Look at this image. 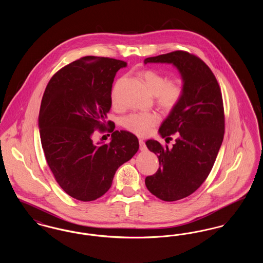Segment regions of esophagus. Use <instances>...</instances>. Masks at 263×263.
Returning a JSON list of instances; mask_svg holds the SVG:
<instances>
[{"label":"esophagus","instance_id":"34e87169","mask_svg":"<svg viewBox=\"0 0 263 263\" xmlns=\"http://www.w3.org/2000/svg\"><path fill=\"white\" fill-rule=\"evenodd\" d=\"M139 144H140V150H147V147H146V145H145V142H144L143 140H141V139H140V140H139Z\"/></svg>","mask_w":263,"mask_h":263}]
</instances>
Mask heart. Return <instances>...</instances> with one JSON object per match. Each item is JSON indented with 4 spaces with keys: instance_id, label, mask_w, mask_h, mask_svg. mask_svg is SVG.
Instances as JSON below:
<instances>
[{
    "instance_id": "heart-1",
    "label": "heart",
    "mask_w": 263,
    "mask_h": 263,
    "mask_svg": "<svg viewBox=\"0 0 263 263\" xmlns=\"http://www.w3.org/2000/svg\"><path fill=\"white\" fill-rule=\"evenodd\" d=\"M143 79L151 92L156 96L157 103L164 110H173L182 100L184 87L181 80H167L166 76L156 71H146L143 74ZM112 102L114 105L117 104L114 95ZM160 120L161 117L157 112L130 113L123 117L122 125L128 131L144 137L150 134L153 127L157 125Z\"/></svg>"
}]
</instances>
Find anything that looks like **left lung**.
<instances>
[{"label":"left lung","instance_id":"8db88e82","mask_svg":"<svg viewBox=\"0 0 263 263\" xmlns=\"http://www.w3.org/2000/svg\"><path fill=\"white\" fill-rule=\"evenodd\" d=\"M144 63L172 64L183 82L182 100L159 129L165 140L176 137L173 148H163L156 140L146 142L161 164L155 175L146 177V186L162 200H179L200 187L221 148L225 132L221 89L210 68L185 51L149 57Z\"/></svg>","mask_w":263,"mask_h":263}]
</instances>
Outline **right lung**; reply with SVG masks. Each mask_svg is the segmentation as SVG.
<instances>
[{
    "instance_id": "right-lung-1",
    "label": "right lung",
    "mask_w": 263,
    "mask_h": 263,
    "mask_svg": "<svg viewBox=\"0 0 263 263\" xmlns=\"http://www.w3.org/2000/svg\"><path fill=\"white\" fill-rule=\"evenodd\" d=\"M127 63L86 56L51 78L45 88L38 127L46 162L63 190L77 200L92 201L112 184L117 168L139 150L138 138L125 130L111 132L108 143L95 142L111 107V88Z\"/></svg>"
}]
</instances>
